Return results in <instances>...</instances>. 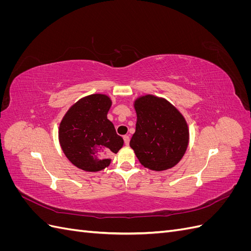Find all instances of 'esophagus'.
<instances>
[{"label": "esophagus", "instance_id": "34e87169", "mask_svg": "<svg viewBox=\"0 0 251 251\" xmlns=\"http://www.w3.org/2000/svg\"><path fill=\"white\" fill-rule=\"evenodd\" d=\"M124 140H125V144H126V146H128V143H130V136H128V135H125V136H124Z\"/></svg>", "mask_w": 251, "mask_h": 251}]
</instances>
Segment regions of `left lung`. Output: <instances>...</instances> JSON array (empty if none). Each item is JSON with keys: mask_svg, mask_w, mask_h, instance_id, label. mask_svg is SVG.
Masks as SVG:
<instances>
[{"mask_svg": "<svg viewBox=\"0 0 251 251\" xmlns=\"http://www.w3.org/2000/svg\"><path fill=\"white\" fill-rule=\"evenodd\" d=\"M136 131L130 147L144 168L172 169L185 154L189 132L183 115L164 98L144 95L134 101Z\"/></svg>", "mask_w": 251, "mask_h": 251, "instance_id": "obj_1", "label": "left lung"}]
</instances>
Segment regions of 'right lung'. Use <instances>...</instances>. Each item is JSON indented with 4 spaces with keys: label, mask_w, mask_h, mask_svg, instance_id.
<instances>
[{
    "label": "right lung",
    "mask_w": 251,
    "mask_h": 251,
    "mask_svg": "<svg viewBox=\"0 0 251 251\" xmlns=\"http://www.w3.org/2000/svg\"><path fill=\"white\" fill-rule=\"evenodd\" d=\"M111 105L108 95L82 97L71 105L60 121V147L69 161L82 171L100 172L108 168L109 156L124 146L123 137L117 135L107 117Z\"/></svg>",
    "instance_id": "add662e5"
}]
</instances>
